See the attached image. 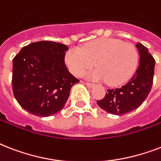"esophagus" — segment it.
Returning a JSON list of instances; mask_svg holds the SVG:
<instances>
[{"instance_id":"34e87169","label":"esophagus","mask_w":161,"mask_h":161,"mask_svg":"<svg viewBox=\"0 0 161 161\" xmlns=\"http://www.w3.org/2000/svg\"><path fill=\"white\" fill-rule=\"evenodd\" d=\"M84 84H85V85L87 86V87H88V88H93V86H94V84H93V83H87V82H86V83H84Z\"/></svg>"}]
</instances>
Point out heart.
Listing matches in <instances>:
<instances>
[{
	"instance_id": "heart-1",
	"label": "heart",
	"mask_w": 161,
	"mask_h": 161,
	"mask_svg": "<svg viewBox=\"0 0 161 161\" xmlns=\"http://www.w3.org/2000/svg\"><path fill=\"white\" fill-rule=\"evenodd\" d=\"M68 70L80 77L96 64L86 77L91 80L106 81L109 86L125 83L135 73L139 53L135 45L114 38H99L86 43L82 50L73 47L65 54Z\"/></svg>"
}]
</instances>
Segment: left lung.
<instances>
[{"mask_svg":"<svg viewBox=\"0 0 161 161\" xmlns=\"http://www.w3.org/2000/svg\"><path fill=\"white\" fill-rule=\"evenodd\" d=\"M140 53V64L131 79L119 88L108 89L104 98L97 101L106 112L123 115L140 107L149 95L153 84L155 61L143 44H136Z\"/></svg>","mask_w":161,"mask_h":161,"instance_id":"left-lung-1","label":"left lung"}]
</instances>
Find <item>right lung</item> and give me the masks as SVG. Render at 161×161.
<instances>
[{"instance_id": "1", "label": "right lung", "mask_w": 161, "mask_h": 161, "mask_svg": "<svg viewBox=\"0 0 161 161\" xmlns=\"http://www.w3.org/2000/svg\"><path fill=\"white\" fill-rule=\"evenodd\" d=\"M68 47L51 41L33 42L24 47L13 58L14 97L31 114L47 117L65 105L71 88L79 80L64 63Z\"/></svg>"}]
</instances>
